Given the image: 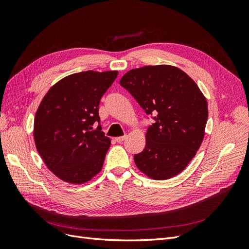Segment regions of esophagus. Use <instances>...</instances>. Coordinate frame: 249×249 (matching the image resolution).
<instances>
[{"instance_id": "esophagus-1", "label": "esophagus", "mask_w": 249, "mask_h": 249, "mask_svg": "<svg viewBox=\"0 0 249 249\" xmlns=\"http://www.w3.org/2000/svg\"><path fill=\"white\" fill-rule=\"evenodd\" d=\"M124 139H125V136H119V137H116V138H115V140H116L118 143H122Z\"/></svg>"}]
</instances>
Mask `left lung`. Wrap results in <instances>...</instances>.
<instances>
[{"instance_id":"obj_1","label":"left lung","mask_w":249,"mask_h":249,"mask_svg":"<svg viewBox=\"0 0 249 249\" xmlns=\"http://www.w3.org/2000/svg\"><path fill=\"white\" fill-rule=\"evenodd\" d=\"M119 84L147 114H156L144 149L134 156L137 168L153 179L176 177L196 155L205 137L206 96L185 71L167 64L131 70Z\"/></svg>"}]
</instances>
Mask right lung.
Segmentation results:
<instances>
[{
    "mask_svg": "<svg viewBox=\"0 0 249 249\" xmlns=\"http://www.w3.org/2000/svg\"><path fill=\"white\" fill-rule=\"evenodd\" d=\"M117 71L70 74L43 96L34 118L37 152L63 182L81 185L99 175L111 145L99 125V105Z\"/></svg>",
    "mask_w": 249,
    "mask_h": 249,
    "instance_id": "obj_1",
    "label": "right lung"
}]
</instances>
